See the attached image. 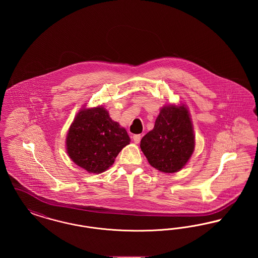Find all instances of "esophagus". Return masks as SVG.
<instances>
[{"label":"esophagus","instance_id":"esophagus-1","mask_svg":"<svg viewBox=\"0 0 258 258\" xmlns=\"http://www.w3.org/2000/svg\"><path fill=\"white\" fill-rule=\"evenodd\" d=\"M140 140H141V135H134V141H135V143H136V144H138V143H139V142H140Z\"/></svg>","mask_w":258,"mask_h":258}]
</instances>
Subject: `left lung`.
<instances>
[{"instance_id":"obj_1","label":"left lung","mask_w":258,"mask_h":258,"mask_svg":"<svg viewBox=\"0 0 258 258\" xmlns=\"http://www.w3.org/2000/svg\"><path fill=\"white\" fill-rule=\"evenodd\" d=\"M149 163L164 173L182 169L195 150V135L188 111L181 105H166L154 128L140 142Z\"/></svg>"}]
</instances>
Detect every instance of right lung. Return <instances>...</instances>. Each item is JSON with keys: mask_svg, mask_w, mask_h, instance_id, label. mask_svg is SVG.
<instances>
[{"mask_svg": "<svg viewBox=\"0 0 258 258\" xmlns=\"http://www.w3.org/2000/svg\"><path fill=\"white\" fill-rule=\"evenodd\" d=\"M130 141L126 131L103 107H97L77 114L67 136V150L78 166L98 174L110 167Z\"/></svg>", "mask_w": 258, "mask_h": 258, "instance_id": "1", "label": "right lung"}]
</instances>
